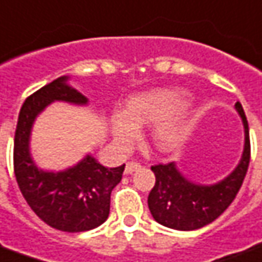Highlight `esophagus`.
<instances>
[{"label":"esophagus","instance_id":"1","mask_svg":"<svg viewBox=\"0 0 262 262\" xmlns=\"http://www.w3.org/2000/svg\"><path fill=\"white\" fill-rule=\"evenodd\" d=\"M141 168V165L138 164V162L135 161H129L127 162V165H125V174H133L134 171H137V169Z\"/></svg>","mask_w":262,"mask_h":262}]
</instances>
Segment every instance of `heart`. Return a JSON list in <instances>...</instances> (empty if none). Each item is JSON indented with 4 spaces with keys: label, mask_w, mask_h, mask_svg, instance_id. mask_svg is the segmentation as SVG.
I'll return each instance as SVG.
<instances>
[{
    "label": "heart",
    "mask_w": 262,
    "mask_h": 262,
    "mask_svg": "<svg viewBox=\"0 0 262 262\" xmlns=\"http://www.w3.org/2000/svg\"><path fill=\"white\" fill-rule=\"evenodd\" d=\"M188 94L181 90H152L138 94L125 102L122 114L111 117L110 125L115 142L128 147L138 138V127L155 124L152 140L161 151H171L183 141L187 127L183 122L171 120L185 105Z\"/></svg>",
    "instance_id": "heart-1"
}]
</instances>
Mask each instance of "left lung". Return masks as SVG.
<instances>
[{
  "instance_id": "8db88e82",
  "label": "left lung",
  "mask_w": 262,
  "mask_h": 262,
  "mask_svg": "<svg viewBox=\"0 0 262 262\" xmlns=\"http://www.w3.org/2000/svg\"><path fill=\"white\" fill-rule=\"evenodd\" d=\"M235 110L244 125V151L230 176L215 184L189 181L176 162L152 165L155 185L148 195V208L157 223L172 230L192 231L208 225L224 212L243 185L250 164V129L243 105Z\"/></svg>"
}]
</instances>
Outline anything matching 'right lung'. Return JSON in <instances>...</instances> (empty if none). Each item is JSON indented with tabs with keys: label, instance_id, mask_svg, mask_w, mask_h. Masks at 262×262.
<instances>
[{
	"label": "right lung",
	"instance_id": "1",
	"mask_svg": "<svg viewBox=\"0 0 262 262\" xmlns=\"http://www.w3.org/2000/svg\"><path fill=\"white\" fill-rule=\"evenodd\" d=\"M59 77L30 95L18 115L14 140V172L31 210L59 231L82 232L100 227L110 214L111 192L122 178L125 164L101 165L91 154L64 171L38 168L30 151L34 121L54 101L86 105L88 100Z\"/></svg>",
	"mask_w": 262,
	"mask_h": 262
}]
</instances>
